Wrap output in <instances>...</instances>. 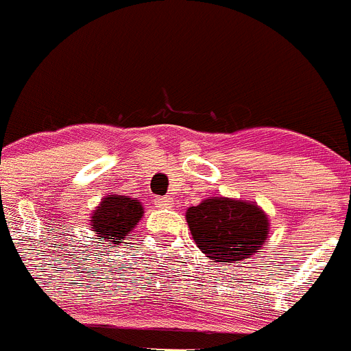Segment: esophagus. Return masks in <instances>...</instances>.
I'll return each instance as SVG.
<instances>
[{"label":"esophagus","instance_id":"34e87169","mask_svg":"<svg viewBox=\"0 0 351 351\" xmlns=\"http://www.w3.org/2000/svg\"><path fill=\"white\" fill-rule=\"evenodd\" d=\"M154 204H156V208H173V197H169V195H166V197H156L154 199Z\"/></svg>","mask_w":351,"mask_h":351}]
</instances>
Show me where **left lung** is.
Wrapping results in <instances>:
<instances>
[{
	"label": "left lung",
	"instance_id": "1",
	"mask_svg": "<svg viewBox=\"0 0 351 351\" xmlns=\"http://www.w3.org/2000/svg\"><path fill=\"white\" fill-rule=\"evenodd\" d=\"M185 218L199 250L221 265L260 253L270 234L267 213L241 199L208 197L186 209Z\"/></svg>",
	"mask_w": 351,
	"mask_h": 351
}]
</instances>
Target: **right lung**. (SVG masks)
Segmentation results:
<instances>
[{"label": "right lung", "instance_id": "1", "mask_svg": "<svg viewBox=\"0 0 351 351\" xmlns=\"http://www.w3.org/2000/svg\"><path fill=\"white\" fill-rule=\"evenodd\" d=\"M143 218V206L136 197L110 194L93 209L90 228L104 244L119 245L130 237L133 228Z\"/></svg>", "mask_w": 351, "mask_h": 351}]
</instances>
